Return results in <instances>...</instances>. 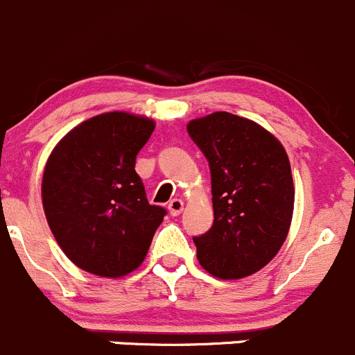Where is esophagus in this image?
<instances>
[{
    "mask_svg": "<svg viewBox=\"0 0 355 355\" xmlns=\"http://www.w3.org/2000/svg\"><path fill=\"white\" fill-rule=\"evenodd\" d=\"M168 211H170L171 216H178V214L184 211V200L182 199H173L168 202Z\"/></svg>",
    "mask_w": 355,
    "mask_h": 355,
    "instance_id": "obj_1",
    "label": "esophagus"
}]
</instances>
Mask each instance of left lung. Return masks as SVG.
Listing matches in <instances>:
<instances>
[{
  "label": "left lung",
  "instance_id": "left-lung-1",
  "mask_svg": "<svg viewBox=\"0 0 355 355\" xmlns=\"http://www.w3.org/2000/svg\"><path fill=\"white\" fill-rule=\"evenodd\" d=\"M187 132L211 170L214 223L194 237L199 264L223 280L250 277L277 256L292 223L287 151L259 123L227 111L191 120Z\"/></svg>",
  "mask_w": 355,
  "mask_h": 355
}]
</instances>
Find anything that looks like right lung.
Segmentation results:
<instances>
[{"label":"right lung","instance_id":"right-lung-1","mask_svg":"<svg viewBox=\"0 0 355 355\" xmlns=\"http://www.w3.org/2000/svg\"><path fill=\"white\" fill-rule=\"evenodd\" d=\"M155 120L110 111L82 121L55 146L42 173V207L65 256L103 278H121L146 259L166 211L151 206L135 157Z\"/></svg>","mask_w":355,"mask_h":355}]
</instances>
